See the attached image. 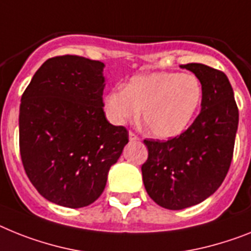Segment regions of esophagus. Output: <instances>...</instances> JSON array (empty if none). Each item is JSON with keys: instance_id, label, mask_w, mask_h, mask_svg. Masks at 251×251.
Instances as JSON below:
<instances>
[{"instance_id": "1", "label": "esophagus", "mask_w": 251, "mask_h": 251, "mask_svg": "<svg viewBox=\"0 0 251 251\" xmlns=\"http://www.w3.org/2000/svg\"><path fill=\"white\" fill-rule=\"evenodd\" d=\"M129 140H130V142H138L139 138L135 135V134H134V132L130 131L129 132Z\"/></svg>"}]
</instances>
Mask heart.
<instances>
[{
	"label": "heart",
	"instance_id": "obj_1",
	"mask_svg": "<svg viewBox=\"0 0 251 251\" xmlns=\"http://www.w3.org/2000/svg\"><path fill=\"white\" fill-rule=\"evenodd\" d=\"M203 88L191 74L161 73L134 76L124 89L104 97L108 117L116 124L135 121L142 111L143 124L151 136L172 139L189 127L201 107Z\"/></svg>",
	"mask_w": 251,
	"mask_h": 251
}]
</instances>
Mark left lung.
Masks as SVG:
<instances>
[{"mask_svg":"<svg viewBox=\"0 0 251 251\" xmlns=\"http://www.w3.org/2000/svg\"><path fill=\"white\" fill-rule=\"evenodd\" d=\"M180 67L201 81V111L180 136L167 142L144 140L148 159L142 166L148 195L171 210L197 205L221 186L232 161L239 125V109L226 74L203 64Z\"/></svg>","mask_w":251,"mask_h":251,"instance_id":"obj_1","label":"left lung"}]
</instances>
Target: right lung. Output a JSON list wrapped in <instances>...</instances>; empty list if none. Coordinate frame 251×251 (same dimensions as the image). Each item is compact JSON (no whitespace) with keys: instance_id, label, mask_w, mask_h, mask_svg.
Returning <instances> with one entry per match:
<instances>
[{"instance_id":"1","label":"right lung","mask_w":251,"mask_h":251,"mask_svg":"<svg viewBox=\"0 0 251 251\" xmlns=\"http://www.w3.org/2000/svg\"><path fill=\"white\" fill-rule=\"evenodd\" d=\"M104 64L80 56L50 58L25 89L19 113L24 170L42 197L67 208L96 201L129 132L106 119Z\"/></svg>"}]
</instances>
